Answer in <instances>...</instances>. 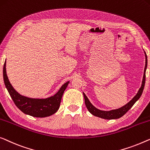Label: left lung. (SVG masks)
<instances>
[{"instance_id": "left-lung-1", "label": "left lung", "mask_w": 150, "mask_h": 150, "mask_svg": "<svg viewBox=\"0 0 150 150\" xmlns=\"http://www.w3.org/2000/svg\"><path fill=\"white\" fill-rule=\"evenodd\" d=\"M144 53H145V69H144V77H143L142 84V86H141V88H139V90L138 93H137V95L133 97V99L130 101L127 104H126L125 105L122 106V107L120 108H118V109L110 110V111H103V110H100L94 107V106L91 104L89 100H88V99L87 98V97L86 96V95L83 93L86 107L91 114H92L95 116L99 117V118L107 119V120H112V119H117V118H120V117L124 116L126 113L131 109L132 106L134 104V103H135V102L140 98L141 95H142L143 91H144V88L145 82V71H146V68L147 66V55L145 51Z\"/></svg>"}]
</instances>
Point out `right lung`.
I'll use <instances>...</instances> for the list:
<instances>
[{
	"label": "right lung",
	"mask_w": 150,
	"mask_h": 150,
	"mask_svg": "<svg viewBox=\"0 0 150 150\" xmlns=\"http://www.w3.org/2000/svg\"><path fill=\"white\" fill-rule=\"evenodd\" d=\"M3 79L6 89L17 107L24 114L37 118L50 116L57 111L62 95L70 82L68 81L63 84L55 95L48 98L33 99L23 96L14 89L8 79L6 71V60L3 67Z\"/></svg>",
	"instance_id": "add662e5"
}]
</instances>
